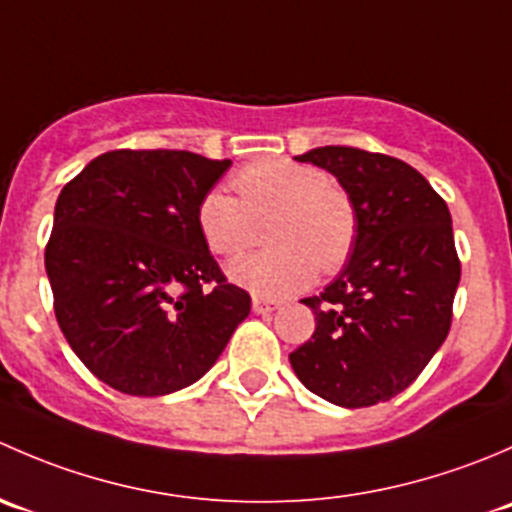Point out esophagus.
I'll list each match as a JSON object with an SVG mask.
<instances>
[{"mask_svg":"<svg viewBox=\"0 0 512 512\" xmlns=\"http://www.w3.org/2000/svg\"><path fill=\"white\" fill-rule=\"evenodd\" d=\"M277 307H280V302H275V299L252 297V309H255L257 314H272Z\"/></svg>","mask_w":512,"mask_h":512,"instance_id":"esophagus-1","label":"esophagus"}]
</instances>
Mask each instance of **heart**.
<instances>
[{"instance_id":"heart-1","label":"heart","mask_w":512,"mask_h":512,"mask_svg":"<svg viewBox=\"0 0 512 512\" xmlns=\"http://www.w3.org/2000/svg\"><path fill=\"white\" fill-rule=\"evenodd\" d=\"M237 198L215 188L200 198L195 225L215 255H237L252 245L257 218L275 213V247L242 255L227 265L237 285L265 297L307 287L317 267L334 272L347 262L356 237L352 198L319 168L287 158L255 160L232 175Z\"/></svg>"}]
</instances>
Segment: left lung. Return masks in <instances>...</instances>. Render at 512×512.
Segmentation results:
<instances>
[{"mask_svg": "<svg viewBox=\"0 0 512 512\" xmlns=\"http://www.w3.org/2000/svg\"><path fill=\"white\" fill-rule=\"evenodd\" d=\"M352 198L356 237L344 270L319 297L314 334L289 354L312 394L344 409L394 399L446 342L461 282L448 205L399 158L347 146L312 148Z\"/></svg>", "mask_w": 512, "mask_h": 512, "instance_id": "1", "label": "left lung"}]
</instances>
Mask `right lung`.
Wrapping results in <instances>:
<instances>
[{
    "label": "right lung",
    "mask_w": 512,
    "mask_h": 512,
    "mask_svg": "<svg viewBox=\"0 0 512 512\" xmlns=\"http://www.w3.org/2000/svg\"><path fill=\"white\" fill-rule=\"evenodd\" d=\"M227 168L188 151H111L56 200L44 255L56 322L121 394L195 384L250 314V294L227 285L195 225Z\"/></svg>",
    "instance_id": "1"
}]
</instances>
